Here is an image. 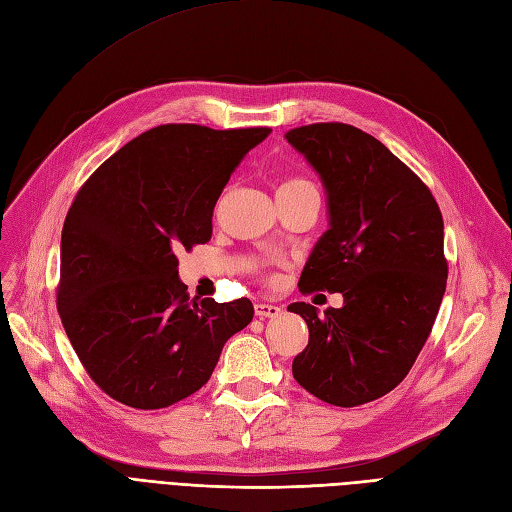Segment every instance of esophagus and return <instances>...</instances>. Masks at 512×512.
<instances>
[{"mask_svg":"<svg viewBox=\"0 0 512 512\" xmlns=\"http://www.w3.org/2000/svg\"><path fill=\"white\" fill-rule=\"evenodd\" d=\"M254 309H256V316H260V318H275L282 314V307L269 305V303H256Z\"/></svg>","mask_w":512,"mask_h":512,"instance_id":"1","label":"esophagus"}]
</instances>
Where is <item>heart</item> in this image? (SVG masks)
Wrapping results in <instances>:
<instances>
[{"label": "heart", "mask_w": 512, "mask_h": 512, "mask_svg": "<svg viewBox=\"0 0 512 512\" xmlns=\"http://www.w3.org/2000/svg\"><path fill=\"white\" fill-rule=\"evenodd\" d=\"M292 185H305V181H301V179H288V181H284L280 188H292Z\"/></svg>", "instance_id": "heart-1"}]
</instances>
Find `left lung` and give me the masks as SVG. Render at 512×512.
Masks as SVG:
<instances>
[{
    "instance_id": "obj_1",
    "label": "left lung",
    "mask_w": 512,
    "mask_h": 512,
    "mask_svg": "<svg viewBox=\"0 0 512 512\" xmlns=\"http://www.w3.org/2000/svg\"><path fill=\"white\" fill-rule=\"evenodd\" d=\"M327 194L329 228L309 254L299 288L342 292L318 314L292 303L309 329L292 376L333 406L374 401L408 376L446 290L442 213L427 185L374 136L346 123L286 132Z\"/></svg>"
}]
</instances>
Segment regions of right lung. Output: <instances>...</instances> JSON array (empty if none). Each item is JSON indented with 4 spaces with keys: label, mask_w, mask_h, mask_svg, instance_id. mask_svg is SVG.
<instances>
[{
    "label": "right lung",
    "mask_w": 512,
    "mask_h": 512,
    "mask_svg": "<svg viewBox=\"0 0 512 512\" xmlns=\"http://www.w3.org/2000/svg\"><path fill=\"white\" fill-rule=\"evenodd\" d=\"M269 134L158 126L76 194L61 230L57 309L91 380L121 404L158 410L190 397L252 322L250 299H190L177 252L211 239L224 185Z\"/></svg>",
    "instance_id": "add662e5"
}]
</instances>
